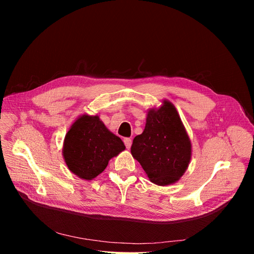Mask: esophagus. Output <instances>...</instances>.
Listing matches in <instances>:
<instances>
[{
	"mask_svg": "<svg viewBox=\"0 0 254 254\" xmlns=\"http://www.w3.org/2000/svg\"><path fill=\"white\" fill-rule=\"evenodd\" d=\"M124 143L126 145V148L129 149L130 147H131V139H129V137H126V139H124Z\"/></svg>",
	"mask_w": 254,
	"mask_h": 254,
	"instance_id": "34e87169",
	"label": "esophagus"
}]
</instances>
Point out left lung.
Listing matches in <instances>:
<instances>
[{"label": "left lung", "instance_id": "left-lung-1", "mask_svg": "<svg viewBox=\"0 0 254 254\" xmlns=\"http://www.w3.org/2000/svg\"><path fill=\"white\" fill-rule=\"evenodd\" d=\"M131 155L157 186L174 184L186 173L191 158V142L170 101L163 99L158 108L147 110L144 131L133 139Z\"/></svg>", "mask_w": 254, "mask_h": 254}]
</instances>
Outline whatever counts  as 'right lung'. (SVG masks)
I'll list each match as a JSON object with an SVG mask.
<instances>
[{"label": "right lung", "instance_id": "add662e5", "mask_svg": "<svg viewBox=\"0 0 254 254\" xmlns=\"http://www.w3.org/2000/svg\"><path fill=\"white\" fill-rule=\"evenodd\" d=\"M125 148L121 137L112 133L97 114L83 113L67 130L63 156L71 173L90 181L102 174L109 161Z\"/></svg>", "mask_w": 254, "mask_h": 254}]
</instances>
